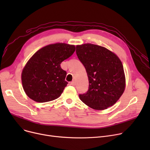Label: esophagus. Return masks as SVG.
Returning <instances> with one entry per match:
<instances>
[{
    "label": "esophagus",
    "instance_id": "esophagus-1",
    "mask_svg": "<svg viewBox=\"0 0 150 150\" xmlns=\"http://www.w3.org/2000/svg\"><path fill=\"white\" fill-rule=\"evenodd\" d=\"M70 84L72 85V86H75V82L74 81H72V82L70 83Z\"/></svg>",
    "mask_w": 150,
    "mask_h": 150
}]
</instances>
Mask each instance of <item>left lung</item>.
Returning a JSON list of instances; mask_svg holds the SVG:
<instances>
[{
    "instance_id": "left-lung-1",
    "label": "left lung",
    "mask_w": 150,
    "mask_h": 150,
    "mask_svg": "<svg viewBox=\"0 0 150 150\" xmlns=\"http://www.w3.org/2000/svg\"><path fill=\"white\" fill-rule=\"evenodd\" d=\"M76 53L89 80V89L85 93L80 94V100L96 110L114 105L125 88L124 70L120 59L105 47L92 44L77 45Z\"/></svg>"
}]
</instances>
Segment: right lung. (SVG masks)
Listing matches in <instances>:
<instances>
[{
    "label": "right lung",
    "instance_id": "1",
    "mask_svg": "<svg viewBox=\"0 0 150 150\" xmlns=\"http://www.w3.org/2000/svg\"><path fill=\"white\" fill-rule=\"evenodd\" d=\"M75 50L74 45L57 43L37 51L22 72L23 88L27 96L39 103L58 98L68 84L65 80L67 72L60 64Z\"/></svg>",
    "mask_w": 150,
    "mask_h": 150
}]
</instances>
